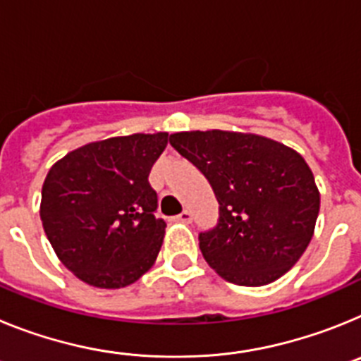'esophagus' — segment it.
<instances>
[{
    "label": "esophagus",
    "instance_id": "obj_1",
    "mask_svg": "<svg viewBox=\"0 0 361 361\" xmlns=\"http://www.w3.org/2000/svg\"><path fill=\"white\" fill-rule=\"evenodd\" d=\"M191 219H193V216H191V213L188 212V209H184V212L180 213V215L175 216V220H177V222H180V224H190Z\"/></svg>",
    "mask_w": 361,
    "mask_h": 361
}]
</instances>
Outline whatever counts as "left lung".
<instances>
[{"mask_svg": "<svg viewBox=\"0 0 361 361\" xmlns=\"http://www.w3.org/2000/svg\"><path fill=\"white\" fill-rule=\"evenodd\" d=\"M170 142L206 175L220 204L200 251L216 275L258 288L286 275L314 235L320 191L296 149L257 133L177 132Z\"/></svg>", "mask_w": 361, "mask_h": 361, "instance_id": "obj_1", "label": "left lung"}]
</instances>
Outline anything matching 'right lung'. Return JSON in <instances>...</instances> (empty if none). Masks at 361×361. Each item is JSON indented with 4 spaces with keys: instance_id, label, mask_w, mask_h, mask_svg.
I'll return each instance as SVG.
<instances>
[{
    "instance_id": "1",
    "label": "right lung",
    "mask_w": 361,
    "mask_h": 361,
    "mask_svg": "<svg viewBox=\"0 0 361 361\" xmlns=\"http://www.w3.org/2000/svg\"><path fill=\"white\" fill-rule=\"evenodd\" d=\"M168 141V132H157L88 142L44 177V233L63 266L88 286L128 288L157 260L166 222L153 215L148 175Z\"/></svg>"
}]
</instances>
